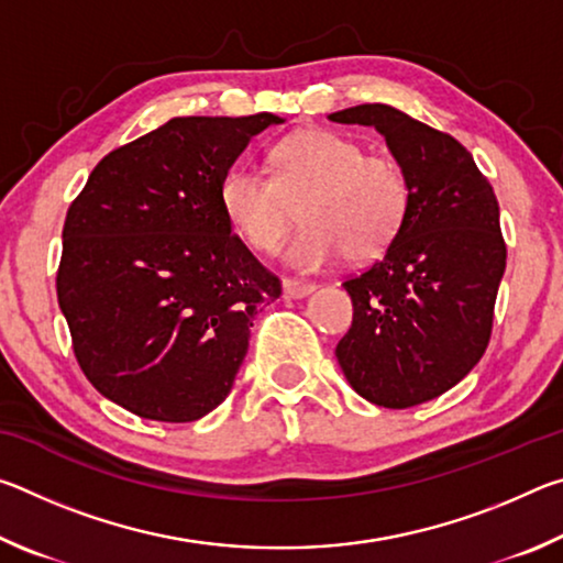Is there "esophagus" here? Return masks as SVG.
<instances>
[{
    "label": "esophagus",
    "mask_w": 563,
    "mask_h": 563,
    "mask_svg": "<svg viewBox=\"0 0 563 563\" xmlns=\"http://www.w3.org/2000/svg\"><path fill=\"white\" fill-rule=\"evenodd\" d=\"M316 288H318L316 283L292 280V278H285L283 280V295H285V298H305V295H310Z\"/></svg>",
    "instance_id": "1"
}]
</instances>
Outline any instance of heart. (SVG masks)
<instances>
[{"instance_id":"obj_1","label":"heart","mask_w":563,"mask_h":563,"mask_svg":"<svg viewBox=\"0 0 563 563\" xmlns=\"http://www.w3.org/2000/svg\"><path fill=\"white\" fill-rule=\"evenodd\" d=\"M273 176L233 168L221 184V208L233 231L271 255L298 218L288 247L298 271H320L342 253L375 261L395 243L409 211V180L387 156H369L357 141L328 129H302L271 148Z\"/></svg>"}]
</instances>
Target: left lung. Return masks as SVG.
Masks as SVG:
<instances>
[{
  "label": "left lung",
  "mask_w": 563,
  "mask_h": 563,
  "mask_svg": "<svg viewBox=\"0 0 563 563\" xmlns=\"http://www.w3.org/2000/svg\"><path fill=\"white\" fill-rule=\"evenodd\" d=\"M328 119L377 129L409 180L395 243L342 283L355 312L335 355L367 402L422 405L470 375L489 345L507 268L497 196L460 141L395 107L360 103Z\"/></svg>",
  "instance_id": "1"
}]
</instances>
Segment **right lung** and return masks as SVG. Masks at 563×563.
<instances>
[{"label":"right lung","instance_id":"obj_1","mask_svg":"<svg viewBox=\"0 0 563 563\" xmlns=\"http://www.w3.org/2000/svg\"><path fill=\"white\" fill-rule=\"evenodd\" d=\"M255 117H178L111 151L64 221L59 308L89 383L129 412L194 422L231 393L280 280L233 235L221 184Z\"/></svg>","mask_w":563,"mask_h":563}]
</instances>
